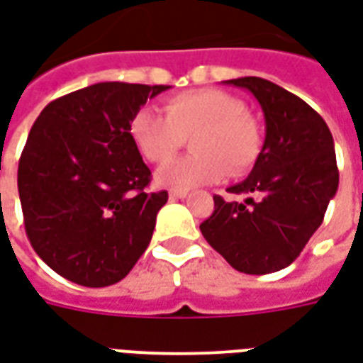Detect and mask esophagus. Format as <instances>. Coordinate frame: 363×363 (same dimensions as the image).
Here are the masks:
<instances>
[{
  "mask_svg": "<svg viewBox=\"0 0 363 363\" xmlns=\"http://www.w3.org/2000/svg\"><path fill=\"white\" fill-rule=\"evenodd\" d=\"M186 190H171L169 192V196H171V200H182V198H186Z\"/></svg>",
  "mask_w": 363,
  "mask_h": 363,
  "instance_id": "esophagus-1",
  "label": "esophagus"
}]
</instances>
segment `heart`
Masks as SVG:
<instances>
[{
    "instance_id": "heart-1",
    "label": "heart",
    "mask_w": 363,
    "mask_h": 363,
    "mask_svg": "<svg viewBox=\"0 0 363 363\" xmlns=\"http://www.w3.org/2000/svg\"><path fill=\"white\" fill-rule=\"evenodd\" d=\"M165 116L138 112L132 120V140L143 157L155 165L173 161L186 138L192 153L161 169L157 181L169 189H192L243 174L251 169L264 143L260 122L245 103L220 89L186 91L165 103Z\"/></svg>"
}]
</instances>
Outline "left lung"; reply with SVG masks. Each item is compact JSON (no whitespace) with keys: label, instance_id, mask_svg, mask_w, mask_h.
<instances>
[{"label":"left lung","instance_id":"left-lung-1","mask_svg":"<svg viewBox=\"0 0 363 363\" xmlns=\"http://www.w3.org/2000/svg\"><path fill=\"white\" fill-rule=\"evenodd\" d=\"M223 83L259 101L267 135L251 174L228 189L247 198L213 196V213L200 231L239 272H278L303 251L338 190L333 134L303 99L276 83L262 77Z\"/></svg>","mask_w":363,"mask_h":363}]
</instances>
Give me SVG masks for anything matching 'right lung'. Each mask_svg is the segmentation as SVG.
Wrapping results in <instances>:
<instances>
[{"label":"right lung","instance_id":"obj_1","mask_svg":"<svg viewBox=\"0 0 363 363\" xmlns=\"http://www.w3.org/2000/svg\"><path fill=\"white\" fill-rule=\"evenodd\" d=\"M169 85L104 82L44 106L19 159L28 241L48 267L87 288L126 276L155 229L167 192H150V167L132 120Z\"/></svg>","mask_w":363,"mask_h":363}]
</instances>
